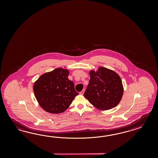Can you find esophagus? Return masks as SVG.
<instances>
[{
    "label": "esophagus",
    "mask_w": 158,
    "mask_h": 158,
    "mask_svg": "<svg viewBox=\"0 0 158 158\" xmlns=\"http://www.w3.org/2000/svg\"><path fill=\"white\" fill-rule=\"evenodd\" d=\"M84 93H85V90H83L82 91H81L80 93H79V94H81V95H83V94H84Z\"/></svg>",
    "instance_id": "obj_1"
}]
</instances>
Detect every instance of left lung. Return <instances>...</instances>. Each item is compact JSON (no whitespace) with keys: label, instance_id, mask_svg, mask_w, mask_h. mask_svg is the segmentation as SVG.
Wrapping results in <instances>:
<instances>
[{"label":"left lung","instance_id":"8db88e82","mask_svg":"<svg viewBox=\"0 0 158 158\" xmlns=\"http://www.w3.org/2000/svg\"><path fill=\"white\" fill-rule=\"evenodd\" d=\"M90 79L84 97L100 110H108L118 105L123 94L119 75L115 71L100 67L89 71Z\"/></svg>","mask_w":158,"mask_h":158}]
</instances>
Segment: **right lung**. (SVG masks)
Masks as SVG:
<instances>
[{"label":"right lung","mask_w":158,"mask_h":158,"mask_svg":"<svg viewBox=\"0 0 158 158\" xmlns=\"http://www.w3.org/2000/svg\"><path fill=\"white\" fill-rule=\"evenodd\" d=\"M68 69L58 68L46 72L35 81V96L39 105L48 113L58 114L67 110L79 93L68 77Z\"/></svg>","instance_id":"add662e5"}]
</instances>
